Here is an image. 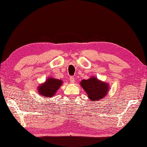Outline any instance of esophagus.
Wrapping results in <instances>:
<instances>
[{"mask_svg":"<svg viewBox=\"0 0 147 147\" xmlns=\"http://www.w3.org/2000/svg\"><path fill=\"white\" fill-rule=\"evenodd\" d=\"M69 81H70L71 82H72V83H73V82H74V78L73 76H71L69 78Z\"/></svg>","mask_w":147,"mask_h":147,"instance_id":"obj_1","label":"esophagus"}]
</instances>
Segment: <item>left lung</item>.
I'll list each match as a JSON object with an SVG mask.
<instances>
[{"mask_svg":"<svg viewBox=\"0 0 147 147\" xmlns=\"http://www.w3.org/2000/svg\"><path fill=\"white\" fill-rule=\"evenodd\" d=\"M80 84L88 94L89 99L92 101H98L104 98L107 94L109 89V85L107 83L99 81L95 77L82 80Z\"/></svg>","mask_w":147,"mask_h":147,"instance_id":"obj_1","label":"left lung"}]
</instances>
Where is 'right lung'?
<instances>
[{
  "mask_svg": "<svg viewBox=\"0 0 147 147\" xmlns=\"http://www.w3.org/2000/svg\"><path fill=\"white\" fill-rule=\"evenodd\" d=\"M63 84V81L57 79L49 78L44 83L38 87V92L42 97L48 98L53 96Z\"/></svg>",
  "mask_w": 147,
  "mask_h": 147,
  "instance_id": "obj_1",
  "label": "right lung"
}]
</instances>
